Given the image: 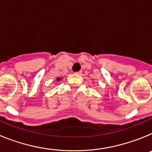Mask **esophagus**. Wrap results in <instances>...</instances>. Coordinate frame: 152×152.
Instances as JSON below:
<instances>
[{
  "label": "esophagus",
  "instance_id": "1",
  "mask_svg": "<svg viewBox=\"0 0 152 152\" xmlns=\"http://www.w3.org/2000/svg\"><path fill=\"white\" fill-rule=\"evenodd\" d=\"M76 74H77V75H80V74H81V71H79V72H76Z\"/></svg>",
  "mask_w": 152,
  "mask_h": 152
}]
</instances>
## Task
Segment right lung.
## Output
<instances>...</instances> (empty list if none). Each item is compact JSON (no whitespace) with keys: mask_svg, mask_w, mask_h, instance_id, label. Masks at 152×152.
Segmentation results:
<instances>
[{"mask_svg":"<svg viewBox=\"0 0 152 152\" xmlns=\"http://www.w3.org/2000/svg\"><path fill=\"white\" fill-rule=\"evenodd\" d=\"M57 80H58V81H59V80H60V78H59V77H58V78H57Z\"/></svg>","mask_w":152,"mask_h":152,"instance_id":"right-lung-1","label":"right lung"}]
</instances>
